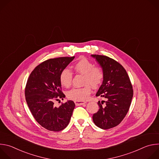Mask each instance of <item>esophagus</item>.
Segmentation results:
<instances>
[{
  "instance_id": "1",
  "label": "esophagus",
  "mask_w": 159,
  "mask_h": 159,
  "mask_svg": "<svg viewBox=\"0 0 159 159\" xmlns=\"http://www.w3.org/2000/svg\"><path fill=\"white\" fill-rule=\"evenodd\" d=\"M75 104L76 106H80V105H84L86 103V102L82 101H74Z\"/></svg>"
}]
</instances>
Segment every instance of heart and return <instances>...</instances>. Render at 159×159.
Segmentation results:
<instances>
[{"label": "heart", "mask_w": 159, "mask_h": 159, "mask_svg": "<svg viewBox=\"0 0 159 159\" xmlns=\"http://www.w3.org/2000/svg\"><path fill=\"white\" fill-rule=\"evenodd\" d=\"M74 69L77 74L84 75L83 87L74 88L66 93L67 98L74 101H85L90 93L92 89L90 85L96 88L99 87L104 79V72L102 68L95 66L94 63L87 58H82L74 65ZM73 79V74L69 69L63 70L60 74V82L65 87H70Z\"/></svg>", "instance_id": "b5f03b06"}]
</instances>
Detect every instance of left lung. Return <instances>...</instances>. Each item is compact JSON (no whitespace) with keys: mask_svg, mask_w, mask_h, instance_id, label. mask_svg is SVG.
I'll use <instances>...</instances> for the list:
<instances>
[{"mask_svg":"<svg viewBox=\"0 0 159 159\" xmlns=\"http://www.w3.org/2000/svg\"><path fill=\"white\" fill-rule=\"evenodd\" d=\"M104 72V79L96 96L106 99L98 102L99 111L93 116L94 124L107 129L118 125L126 115L131 105L133 90L124 67L108 57L92 55ZM105 102L104 105H102Z\"/></svg>","mask_w":159,"mask_h":159,"instance_id":"obj_1","label":"left lung"}]
</instances>
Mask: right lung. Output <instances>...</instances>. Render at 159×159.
I'll list each match as a JSON object with an SVG mask.
<instances>
[{
    "label": "right lung",
    "mask_w": 159,
    "mask_h": 159,
    "mask_svg": "<svg viewBox=\"0 0 159 159\" xmlns=\"http://www.w3.org/2000/svg\"><path fill=\"white\" fill-rule=\"evenodd\" d=\"M75 57L51 58L38 65L31 73L25 88L28 106L36 121L50 131H59L69 125L75 103L67 101L58 107L55 101L65 97L61 91L60 74Z\"/></svg>",
    "instance_id": "obj_1"
}]
</instances>
